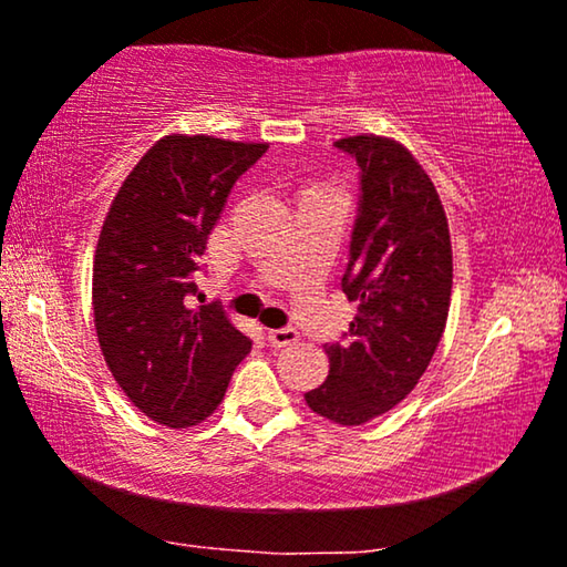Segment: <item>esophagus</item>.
Instances as JSON below:
<instances>
[{
    "label": "esophagus",
    "instance_id": "esophagus-1",
    "mask_svg": "<svg viewBox=\"0 0 567 567\" xmlns=\"http://www.w3.org/2000/svg\"><path fill=\"white\" fill-rule=\"evenodd\" d=\"M299 340L297 328H278V330H268V343L274 348H286L293 346Z\"/></svg>",
    "mask_w": 567,
    "mask_h": 567
}]
</instances>
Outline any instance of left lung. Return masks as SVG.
Here are the masks:
<instances>
[{"label":"left lung","instance_id":"left-lung-1","mask_svg":"<svg viewBox=\"0 0 567 567\" xmlns=\"http://www.w3.org/2000/svg\"><path fill=\"white\" fill-rule=\"evenodd\" d=\"M359 165V208L340 289L359 305L330 374L307 392L317 415L361 425L405 400L429 369L452 299V243L439 193L405 146L382 136L332 144Z\"/></svg>","mask_w":567,"mask_h":567}]
</instances>
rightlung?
I'll return each instance as SVG.
<instances>
[{
	"label": "right lung",
	"mask_w": 567,
	"mask_h": 567,
	"mask_svg": "<svg viewBox=\"0 0 567 567\" xmlns=\"http://www.w3.org/2000/svg\"><path fill=\"white\" fill-rule=\"evenodd\" d=\"M268 144L165 136L121 185L92 268V307L105 363L126 398L169 429L219 408L252 340L221 305L193 307L208 235L235 183Z\"/></svg>",
	"instance_id": "obj_1"
}]
</instances>
